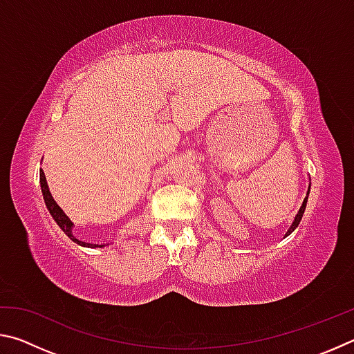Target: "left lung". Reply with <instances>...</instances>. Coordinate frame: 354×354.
Masks as SVG:
<instances>
[{"mask_svg": "<svg viewBox=\"0 0 354 354\" xmlns=\"http://www.w3.org/2000/svg\"><path fill=\"white\" fill-rule=\"evenodd\" d=\"M308 195H309V192H308ZM306 201H308V198H304V201H303V206L299 207V211H298V214H297V217H295V220H293V223H292V226L289 227V231H287V234H286V236H289L290 232H293V230H295V227L299 225V221H301V217H303V214H304V209H306Z\"/></svg>", "mask_w": 354, "mask_h": 354, "instance_id": "left-lung-1", "label": "left lung"}]
</instances>
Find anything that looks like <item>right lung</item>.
I'll return each instance as SVG.
<instances>
[{
  "mask_svg": "<svg viewBox=\"0 0 354 354\" xmlns=\"http://www.w3.org/2000/svg\"><path fill=\"white\" fill-rule=\"evenodd\" d=\"M40 187H41V194H44V200H45L46 209H48V211H50L51 217L55 218V221L59 225V227H61V230L64 231L65 236H68L71 241L76 242L77 245H81V247H87V248H97V247L101 248V247H103V245H93V243H87V242L77 241V239L73 236V232H71V227H73V223H71L70 218L64 214L62 209L56 205V201L53 200L50 190H48L46 178H45L44 171H41V170H40Z\"/></svg>",
  "mask_w": 354,
  "mask_h": 354,
  "instance_id": "obj_1",
  "label": "right lung"
}]
</instances>
